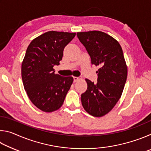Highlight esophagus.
Here are the masks:
<instances>
[{
	"instance_id": "esophagus-1",
	"label": "esophagus",
	"mask_w": 151,
	"mask_h": 151,
	"mask_svg": "<svg viewBox=\"0 0 151 151\" xmlns=\"http://www.w3.org/2000/svg\"><path fill=\"white\" fill-rule=\"evenodd\" d=\"M73 78H74V82H75H75H77L79 80V78H80L76 77V76H74Z\"/></svg>"
}]
</instances>
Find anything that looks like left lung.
Here are the masks:
<instances>
[{
  "label": "left lung",
  "mask_w": 151,
  "mask_h": 151,
  "mask_svg": "<svg viewBox=\"0 0 151 151\" xmlns=\"http://www.w3.org/2000/svg\"><path fill=\"white\" fill-rule=\"evenodd\" d=\"M91 58L99 66L97 83L86 78L87 89L81 94L83 108L91 115L101 117L116 105L127 78V66L121 45L116 39L99 30L77 32Z\"/></svg>",
  "instance_id": "left-lung-1"
}]
</instances>
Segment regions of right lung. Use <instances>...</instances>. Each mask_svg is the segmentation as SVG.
<instances>
[{"label":"right lung","mask_w":151,"mask_h":151,"mask_svg":"<svg viewBox=\"0 0 151 151\" xmlns=\"http://www.w3.org/2000/svg\"><path fill=\"white\" fill-rule=\"evenodd\" d=\"M75 32L51 30L33 39L21 66L24 90L30 101L46 112L59 109L73 83V76L55 73V65L62 60L64 48Z\"/></svg>","instance_id":"obj_1"}]
</instances>
